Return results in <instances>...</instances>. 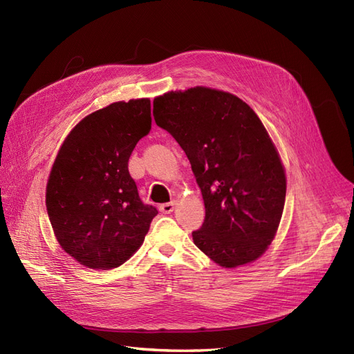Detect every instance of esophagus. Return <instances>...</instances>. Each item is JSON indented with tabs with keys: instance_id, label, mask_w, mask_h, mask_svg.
<instances>
[{
	"instance_id": "esophagus-1",
	"label": "esophagus",
	"mask_w": 354,
	"mask_h": 354,
	"mask_svg": "<svg viewBox=\"0 0 354 354\" xmlns=\"http://www.w3.org/2000/svg\"><path fill=\"white\" fill-rule=\"evenodd\" d=\"M176 208V203L174 202H167V203H162V205L159 207V211L164 212V214H169L173 212Z\"/></svg>"
}]
</instances>
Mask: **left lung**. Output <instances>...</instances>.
Listing matches in <instances>:
<instances>
[{
  "label": "left lung",
  "instance_id": "8db88e82",
  "mask_svg": "<svg viewBox=\"0 0 354 354\" xmlns=\"http://www.w3.org/2000/svg\"><path fill=\"white\" fill-rule=\"evenodd\" d=\"M153 118L185 151L202 192L195 245L226 269L255 261L274 239L286 195L285 168L260 118L208 87L158 95Z\"/></svg>",
  "mask_w": 354,
  "mask_h": 354
}]
</instances>
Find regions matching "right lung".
<instances>
[{
    "label": "right lung",
    "instance_id": "add662e5",
    "mask_svg": "<svg viewBox=\"0 0 354 354\" xmlns=\"http://www.w3.org/2000/svg\"><path fill=\"white\" fill-rule=\"evenodd\" d=\"M151 125L149 99L115 102L81 120L59 149L47 181L48 218L62 248L88 269L124 264L158 214L128 173Z\"/></svg>",
    "mask_w": 354,
    "mask_h": 354
}]
</instances>
